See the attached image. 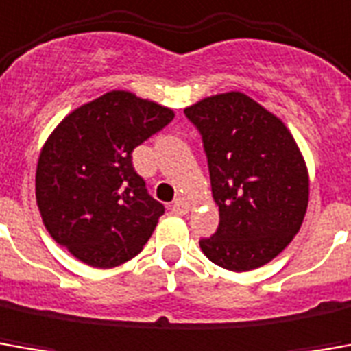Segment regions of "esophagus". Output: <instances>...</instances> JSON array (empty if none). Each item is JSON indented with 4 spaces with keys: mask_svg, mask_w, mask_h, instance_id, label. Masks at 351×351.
<instances>
[{
    "mask_svg": "<svg viewBox=\"0 0 351 351\" xmlns=\"http://www.w3.org/2000/svg\"><path fill=\"white\" fill-rule=\"evenodd\" d=\"M171 210H173L175 215H186V213L190 210V201L184 199V197H178V199L171 205Z\"/></svg>",
    "mask_w": 351,
    "mask_h": 351,
    "instance_id": "obj_1",
    "label": "esophagus"
}]
</instances>
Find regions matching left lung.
I'll use <instances>...</instances> for the list:
<instances>
[{
	"instance_id": "1",
	"label": "left lung",
	"mask_w": 351,
	"mask_h": 351,
	"mask_svg": "<svg viewBox=\"0 0 351 351\" xmlns=\"http://www.w3.org/2000/svg\"><path fill=\"white\" fill-rule=\"evenodd\" d=\"M203 138L220 222L203 254L230 271L276 258L302 226L310 178L285 123L239 90L184 110Z\"/></svg>"
}]
</instances>
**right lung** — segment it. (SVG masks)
Instances as JSON below:
<instances>
[{
    "mask_svg": "<svg viewBox=\"0 0 351 351\" xmlns=\"http://www.w3.org/2000/svg\"><path fill=\"white\" fill-rule=\"evenodd\" d=\"M175 117L129 90L75 108L43 144L36 199L56 243L93 268H114L142 251L165 207L133 167V150Z\"/></svg>",
    "mask_w": 351,
    "mask_h": 351,
    "instance_id": "obj_1",
    "label": "right lung"
}]
</instances>
